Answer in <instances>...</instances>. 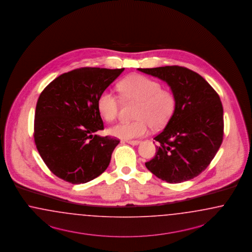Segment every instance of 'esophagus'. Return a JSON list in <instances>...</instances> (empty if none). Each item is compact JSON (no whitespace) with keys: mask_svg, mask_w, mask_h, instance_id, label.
<instances>
[{"mask_svg":"<svg viewBox=\"0 0 252 252\" xmlns=\"http://www.w3.org/2000/svg\"><path fill=\"white\" fill-rule=\"evenodd\" d=\"M126 143L130 145H137L140 143V140H126Z\"/></svg>","mask_w":252,"mask_h":252,"instance_id":"34e87169","label":"esophagus"}]
</instances>
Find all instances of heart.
I'll return each instance as SVG.
<instances>
[{"label": "heart", "instance_id": "heart-1", "mask_svg": "<svg viewBox=\"0 0 252 252\" xmlns=\"http://www.w3.org/2000/svg\"><path fill=\"white\" fill-rule=\"evenodd\" d=\"M119 91L124 99L137 101L133 122H123L109 129L113 136L122 139L144 137L150 129H160L172 117L175 97L171 91L161 88L160 82L142 75L128 76L120 82ZM97 106L99 115L113 122L120 108L119 98L110 91L99 94Z\"/></svg>", "mask_w": 252, "mask_h": 252}]
</instances>
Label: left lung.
Returning <instances> with one entry per match:
<instances>
[{
  "instance_id": "1",
  "label": "left lung",
  "mask_w": 252,
  "mask_h": 252,
  "mask_svg": "<svg viewBox=\"0 0 252 252\" xmlns=\"http://www.w3.org/2000/svg\"><path fill=\"white\" fill-rule=\"evenodd\" d=\"M138 70L165 81L176 101L165 128L154 137L157 153L146 167L168 183L190 180L208 167L222 142L220 97L202 76L183 66Z\"/></svg>"
}]
</instances>
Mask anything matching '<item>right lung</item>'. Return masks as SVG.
Returning a JSON list of instances; mask_svg holds the SVG:
<instances>
[{
    "label": "right lung",
    "mask_w": 252,
    "mask_h": 252,
    "mask_svg": "<svg viewBox=\"0 0 252 252\" xmlns=\"http://www.w3.org/2000/svg\"><path fill=\"white\" fill-rule=\"evenodd\" d=\"M125 68L81 67L56 77L38 97L34 141L50 171L71 184H84L106 170L120 140L95 135L104 128L99 94Z\"/></svg>",
    "instance_id": "1"
}]
</instances>
